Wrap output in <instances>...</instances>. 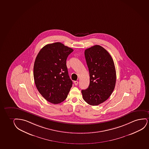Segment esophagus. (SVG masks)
Listing matches in <instances>:
<instances>
[{
	"instance_id": "esophagus-1",
	"label": "esophagus",
	"mask_w": 149,
	"mask_h": 149,
	"mask_svg": "<svg viewBox=\"0 0 149 149\" xmlns=\"http://www.w3.org/2000/svg\"><path fill=\"white\" fill-rule=\"evenodd\" d=\"M78 81H74V85H75V86H77V85H78Z\"/></svg>"
}]
</instances>
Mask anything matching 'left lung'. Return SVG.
Masks as SVG:
<instances>
[{
  "label": "left lung",
  "mask_w": 149,
  "mask_h": 149,
  "mask_svg": "<svg viewBox=\"0 0 149 149\" xmlns=\"http://www.w3.org/2000/svg\"><path fill=\"white\" fill-rule=\"evenodd\" d=\"M85 56L90 85L87 89L81 90L83 99L90 105H98L107 100L115 88L114 63L108 52L98 45L86 49Z\"/></svg>",
  "instance_id": "obj_1"
}]
</instances>
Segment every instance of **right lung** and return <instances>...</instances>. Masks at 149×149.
I'll use <instances>...</instances> for the list:
<instances>
[{
	"instance_id": "obj_1",
	"label": "right lung",
	"mask_w": 149,
	"mask_h": 149,
	"mask_svg": "<svg viewBox=\"0 0 149 149\" xmlns=\"http://www.w3.org/2000/svg\"><path fill=\"white\" fill-rule=\"evenodd\" d=\"M73 51L56 42L44 46L36 57L34 65L35 85L42 96L51 103H60L65 100L72 86L66 61Z\"/></svg>"
}]
</instances>
